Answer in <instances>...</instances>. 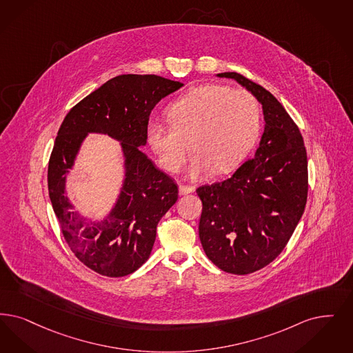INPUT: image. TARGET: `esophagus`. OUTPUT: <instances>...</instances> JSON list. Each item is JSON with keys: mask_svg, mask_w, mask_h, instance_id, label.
I'll return each instance as SVG.
<instances>
[{"mask_svg": "<svg viewBox=\"0 0 353 353\" xmlns=\"http://www.w3.org/2000/svg\"><path fill=\"white\" fill-rule=\"evenodd\" d=\"M194 192V188L193 186H189V185H180L179 186V193L180 196H185V194H190Z\"/></svg>", "mask_w": 353, "mask_h": 353, "instance_id": "34e87169", "label": "esophagus"}]
</instances>
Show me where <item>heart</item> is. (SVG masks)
Returning a JSON list of instances; mask_svg holds the SVG:
<instances>
[{"label": "heart", "instance_id": "heart-1", "mask_svg": "<svg viewBox=\"0 0 353 353\" xmlns=\"http://www.w3.org/2000/svg\"><path fill=\"white\" fill-rule=\"evenodd\" d=\"M168 118L170 125L147 126V143L160 167L170 173L181 170L192 145L196 156L189 176L197 179L209 170L223 174L239 165L259 135L261 114L245 90L201 85L170 105Z\"/></svg>", "mask_w": 353, "mask_h": 353}]
</instances>
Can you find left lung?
I'll list each match as a JSON object with an SVG mask.
<instances>
[{
  "label": "left lung",
  "instance_id": "left-lung-1",
  "mask_svg": "<svg viewBox=\"0 0 353 353\" xmlns=\"http://www.w3.org/2000/svg\"><path fill=\"white\" fill-rule=\"evenodd\" d=\"M216 76L254 94L265 126L252 159L225 181L198 188L199 240L218 268L250 274L281 254L305 212L307 155L299 128L270 92L236 72Z\"/></svg>",
  "mask_w": 353,
  "mask_h": 353
}]
</instances>
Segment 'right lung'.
<instances>
[{
    "instance_id": "1",
    "label": "right lung",
    "mask_w": 353,
    "mask_h": 353,
    "mask_svg": "<svg viewBox=\"0 0 353 353\" xmlns=\"http://www.w3.org/2000/svg\"><path fill=\"white\" fill-rule=\"evenodd\" d=\"M183 83L156 74H121L101 85L64 118L48 163V194L64 239L88 268L123 277L147 261L156 227L179 197L177 185L141 150L156 103ZM89 133L121 143L125 179L114 208L93 221L74 212L66 197V176Z\"/></svg>"
}]
</instances>
